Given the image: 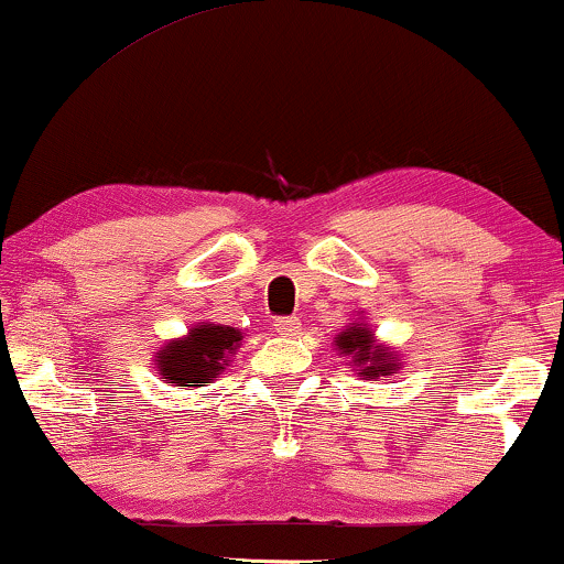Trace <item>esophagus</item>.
I'll list each match as a JSON object with an SVG mask.
<instances>
[{
	"label": "esophagus",
	"instance_id": "1",
	"mask_svg": "<svg viewBox=\"0 0 564 564\" xmlns=\"http://www.w3.org/2000/svg\"><path fill=\"white\" fill-rule=\"evenodd\" d=\"M274 328L280 336H297L300 334V321L297 318H276Z\"/></svg>",
	"mask_w": 564,
	"mask_h": 564
}]
</instances>
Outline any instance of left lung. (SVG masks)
Returning <instances> with one entry per match:
<instances>
[{
	"mask_svg": "<svg viewBox=\"0 0 564 564\" xmlns=\"http://www.w3.org/2000/svg\"><path fill=\"white\" fill-rule=\"evenodd\" d=\"M336 354L349 361L359 380H380L403 369V357L388 344H380L365 318H357L336 334Z\"/></svg>",
	"mask_w": 564,
	"mask_h": 564,
	"instance_id": "obj_1",
	"label": "left lung"
}]
</instances>
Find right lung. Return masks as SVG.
<instances>
[{
	"instance_id": "add662e5",
	"label": "right lung",
	"mask_w": 564,
	"mask_h": 564,
	"mask_svg": "<svg viewBox=\"0 0 564 564\" xmlns=\"http://www.w3.org/2000/svg\"><path fill=\"white\" fill-rule=\"evenodd\" d=\"M243 341L241 328L203 321L182 338H169L153 351V372L180 390H197L220 377Z\"/></svg>"
}]
</instances>
